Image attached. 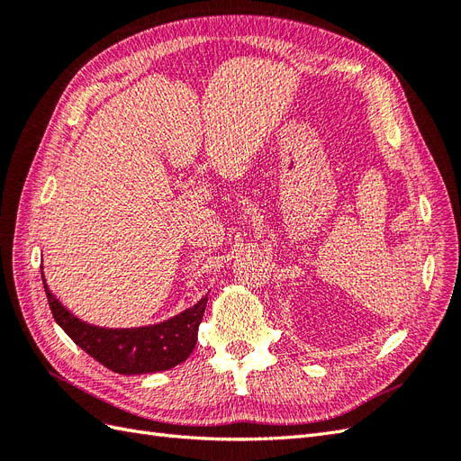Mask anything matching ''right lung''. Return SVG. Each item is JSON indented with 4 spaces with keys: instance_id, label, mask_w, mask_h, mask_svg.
Instances as JSON below:
<instances>
[{
    "instance_id": "add662e5",
    "label": "right lung",
    "mask_w": 461,
    "mask_h": 461,
    "mask_svg": "<svg viewBox=\"0 0 461 461\" xmlns=\"http://www.w3.org/2000/svg\"><path fill=\"white\" fill-rule=\"evenodd\" d=\"M41 281H44L50 310L58 325L77 346L111 371L121 375L165 371L183 364L196 348L198 327L205 312L207 296L183 313L158 325L138 329H104L88 325L68 312L50 292L44 271H41Z\"/></svg>"
}]
</instances>
